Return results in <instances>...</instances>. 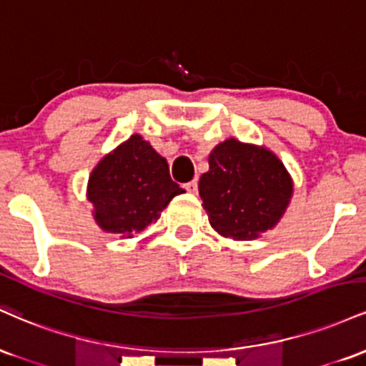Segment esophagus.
Returning a JSON list of instances; mask_svg holds the SVG:
<instances>
[{
	"label": "esophagus",
	"instance_id": "34e87169",
	"mask_svg": "<svg viewBox=\"0 0 366 366\" xmlns=\"http://www.w3.org/2000/svg\"><path fill=\"white\" fill-rule=\"evenodd\" d=\"M184 187H186L187 192H197V180H191V182H187Z\"/></svg>",
	"mask_w": 366,
	"mask_h": 366
}]
</instances>
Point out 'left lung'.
I'll list each match as a JSON object with an SVG mask.
<instances>
[{"mask_svg":"<svg viewBox=\"0 0 366 366\" xmlns=\"http://www.w3.org/2000/svg\"><path fill=\"white\" fill-rule=\"evenodd\" d=\"M208 163L199 196L220 236L251 241L275 227L292 196V182L274 153L227 139L209 153Z\"/></svg>","mask_w":366,"mask_h":366,"instance_id":"left-lung-1","label":"left lung"}]
</instances>
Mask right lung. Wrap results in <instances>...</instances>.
I'll return each instance as SVG.
<instances>
[{
	"label": "right lung",
	"mask_w": 366,
	"mask_h": 366,
	"mask_svg": "<svg viewBox=\"0 0 366 366\" xmlns=\"http://www.w3.org/2000/svg\"><path fill=\"white\" fill-rule=\"evenodd\" d=\"M182 192L167 159L137 134L98 163L87 186L98 225L122 237L142 232Z\"/></svg>",
	"instance_id": "right-lung-1"
}]
</instances>
